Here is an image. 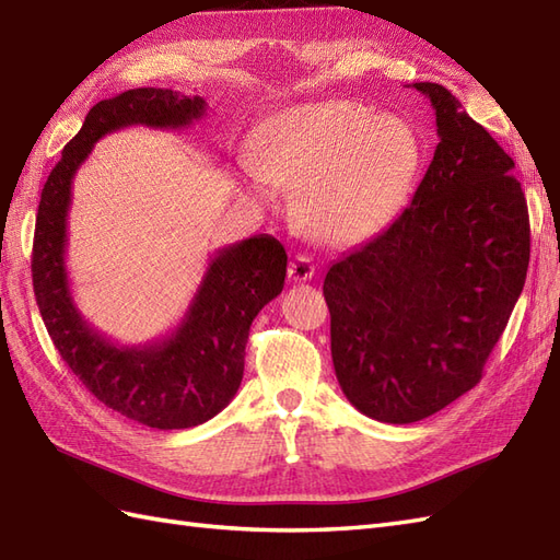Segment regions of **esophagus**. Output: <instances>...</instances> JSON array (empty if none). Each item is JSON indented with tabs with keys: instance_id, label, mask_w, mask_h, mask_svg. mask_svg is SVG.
<instances>
[{
	"instance_id": "1",
	"label": "esophagus",
	"mask_w": 560,
	"mask_h": 560,
	"mask_svg": "<svg viewBox=\"0 0 560 560\" xmlns=\"http://www.w3.org/2000/svg\"><path fill=\"white\" fill-rule=\"evenodd\" d=\"M312 277H314V265L310 257H305V255L293 257V260L289 262V279L298 283V281H307Z\"/></svg>"
}]
</instances>
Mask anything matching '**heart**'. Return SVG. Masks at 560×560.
Instances as JSON below:
<instances>
[{"instance_id":"heart-1","label":"heart","mask_w":560,"mask_h":560,"mask_svg":"<svg viewBox=\"0 0 560 560\" xmlns=\"http://www.w3.org/2000/svg\"><path fill=\"white\" fill-rule=\"evenodd\" d=\"M421 161V139L402 118L348 98L300 104L265 125L246 191L269 203V184L298 189L300 226L328 246H352L402 212Z\"/></svg>"}]
</instances>
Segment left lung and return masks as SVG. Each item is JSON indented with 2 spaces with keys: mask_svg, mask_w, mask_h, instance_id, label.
Returning <instances> with one entry per match:
<instances>
[{
  "mask_svg": "<svg viewBox=\"0 0 560 560\" xmlns=\"http://www.w3.org/2000/svg\"><path fill=\"white\" fill-rule=\"evenodd\" d=\"M440 143L409 208L326 271L336 378L350 405L383 423H413L452 405L518 303L529 218L511 155L435 82Z\"/></svg>",
  "mask_w": 560,
  "mask_h": 560,
  "instance_id": "1",
  "label": "left lung"
}]
</instances>
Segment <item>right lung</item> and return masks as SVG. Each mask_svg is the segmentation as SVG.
I'll list each match as a JSON object with an SVG mask.
<instances>
[{"label": "right lung", "instance_id": "1", "mask_svg": "<svg viewBox=\"0 0 560 560\" xmlns=\"http://www.w3.org/2000/svg\"><path fill=\"white\" fill-rule=\"evenodd\" d=\"M206 106L203 96L158 88L98 102L66 143L37 208L33 285L56 350L98 402L158 430L200 425L232 402L250 324L281 293L289 257L267 234L220 248L175 331L143 346H118L82 317L70 293L68 210L75 172L98 139L132 125L184 130L206 116Z\"/></svg>", "mask_w": 560, "mask_h": 560}]
</instances>
